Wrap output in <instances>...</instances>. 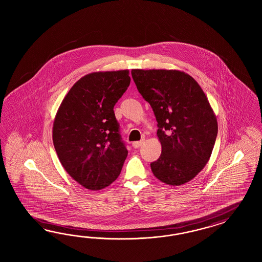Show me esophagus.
<instances>
[{"mask_svg":"<svg viewBox=\"0 0 262 262\" xmlns=\"http://www.w3.org/2000/svg\"><path fill=\"white\" fill-rule=\"evenodd\" d=\"M143 143H144V140H141V141H135V142L133 143V147L136 149V148H139L141 145H142Z\"/></svg>","mask_w":262,"mask_h":262,"instance_id":"1","label":"esophagus"}]
</instances>
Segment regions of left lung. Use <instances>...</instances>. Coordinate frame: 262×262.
I'll use <instances>...</instances> for the list:
<instances>
[{"label":"left lung","mask_w":262,"mask_h":262,"mask_svg":"<svg viewBox=\"0 0 262 262\" xmlns=\"http://www.w3.org/2000/svg\"><path fill=\"white\" fill-rule=\"evenodd\" d=\"M132 76L158 121L161 155L151 163L160 182H190L210 159L218 133L214 111L198 82L180 70L133 69Z\"/></svg>","instance_id":"8db88e82"}]
</instances>
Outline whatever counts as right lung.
Segmentation results:
<instances>
[{
	"label": "right lung",
	"instance_id": "add662e5",
	"mask_svg": "<svg viewBox=\"0 0 262 262\" xmlns=\"http://www.w3.org/2000/svg\"><path fill=\"white\" fill-rule=\"evenodd\" d=\"M128 70L93 72L72 86L53 125V142L65 171L89 190L120 174L127 150L113 107L129 85Z\"/></svg>",
	"mask_w": 262,
	"mask_h": 262
}]
</instances>
